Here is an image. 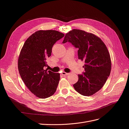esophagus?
I'll use <instances>...</instances> for the list:
<instances>
[{
	"label": "esophagus",
	"mask_w": 129,
	"mask_h": 129,
	"mask_svg": "<svg viewBox=\"0 0 129 129\" xmlns=\"http://www.w3.org/2000/svg\"><path fill=\"white\" fill-rule=\"evenodd\" d=\"M61 74L62 75H63V76H68V75H69L70 73H67V72H61Z\"/></svg>",
	"instance_id": "1"
}]
</instances>
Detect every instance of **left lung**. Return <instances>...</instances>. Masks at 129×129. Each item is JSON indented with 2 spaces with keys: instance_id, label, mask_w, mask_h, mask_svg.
Instances as JSON below:
<instances>
[{
  "instance_id": "1",
  "label": "left lung",
  "mask_w": 129,
  "mask_h": 129,
  "mask_svg": "<svg viewBox=\"0 0 129 129\" xmlns=\"http://www.w3.org/2000/svg\"><path fill=\"white\" fill-rule=\"evenodd\" d=\"M69 42L78 49L79 59L84 60L85 72L78 75L75 90L85 96L96 93L104 86L111 69L110 56L104 42L91 33L73 29L65 35L62 43Z\"/></svg>"
}]
</instances>
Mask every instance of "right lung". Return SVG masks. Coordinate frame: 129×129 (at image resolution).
I'll return each instance as SVG.
<instances>
[{
  "mask_svg": "<svg viewBox=\"0 0 129 129\" xmlns=\"http://www.w3.org/2000/svg\"><path fill=\"white\" fill-rule=\"evenodd\" d=\"M64 35L55 30H39L26 40L18 58V68L22 80L32 93L46 98L56 91L60 74L45 70L53 45Z\"/></svg>",
  "mask_w": 129,
  "mask_h": 129,
  "instance_id": "right-lung-1",
  "label": "right lung"
}]
</instances>
